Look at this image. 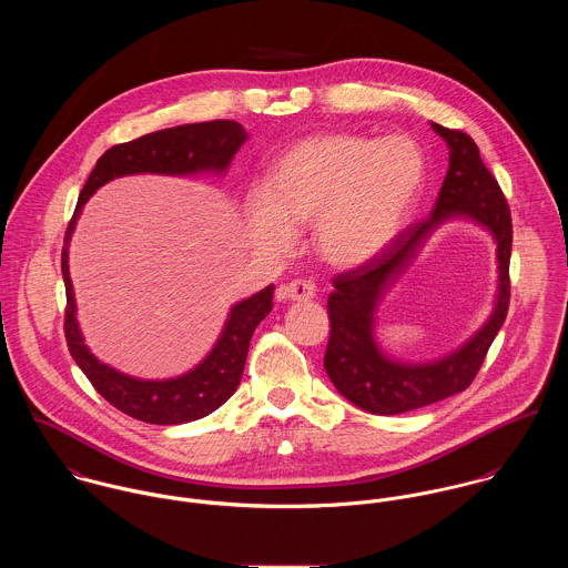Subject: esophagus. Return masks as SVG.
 I'll list each match as a JSON object with an SVG mask.
<instances>
[{
  "mask_svg": "<svg viewBox=\"0 0 568 568\" xmlns=\"http://www.w3.org/2000/svg\"><path fill=\"white\" fill-rule=\"evenodd\" d=\"M280 293L291 300V302H308L315 297V286L311 282H304V280H295V282H288L280 288Z\"/></svg>",
  "mask_w": 568,
  "mask_h": 568,
  "instance_id": "esophagus-1",
  "label": "esophagus"
}]
</instances>
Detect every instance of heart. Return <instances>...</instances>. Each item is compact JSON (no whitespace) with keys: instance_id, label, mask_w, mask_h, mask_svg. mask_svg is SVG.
<instances>
[{"instance_id":"b5f03b06","label":"heart","mask_w":568,"mask_h":568,"mask_svg":"<svg viewBox=\"0 0 568 568\" xmlns=\"http://www.w3.org/2000/svg\"><path fill=\"white\" fill-rule=\"evenodd\" d=\"M426 181V160L405 135L329 133L297 142L246 194L253 243L288 251L313 221V248L329 266L378 257L403 232Z\"/></svg>"}]
</instances>
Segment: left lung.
<instances>
[{"label":"left lung","mask_w":568,"mask_h":568,"mask_svg":"<svg viewBox=\"0 0 568 568\" xmlns=\"http://www.w3.org/2000/svg\"><path fill=\"white\" fill-rule=\"evenodd\" d=\"M448 144V172L428 219L406 227L378 257L332 280L327 297L329 341L324 367L336 392L376 415L433 405L470 387L509 308L511 216L507 201L464 131L430 122ZM464 217L487 229L497 243L499 291L490 320L464 346L430 364H403L375 343V308L405 272L425 239L446 220Z\"/></svg>","instance_id":"left-lung-1"}]
</instances>
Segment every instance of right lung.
Masks as SVG:
<instances>
[{"mask_svg":"<svg viewBox=\"0 0 568 568\" xmlns=\"http://www.w3.org/2000/svg\"><path fill=\"white\" fill-rule=\"evenodd\" d=\"M246 131L234 120H212L183 124L142 135L133 142L109 149L91 170L79 196L77 212L68 225L61 253V271L65 282V338L72 358L89 378L93 389L122 413L146 424H185L201 419L225 405L243 378L244 363L253 329L273 308V284L260 293L234 304L212 352L190 372L144 381L122 374L98 361L84 345L79 320L74 286L70 280V241L77 230L82 205L104 183L126 174H170L192 176L199 172L223 174L239 149L246 142Z\"/></svg>","mask_w":568,"mask_h":568,"instance_id":"obj_1","label":"right lung"}]
</instances>
